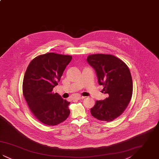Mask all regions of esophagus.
I'll use <instances>...</instances> for the list:
<instances>
[{"instance_id":"esophagus-1","label":"esophagus","mask_w":159,"mask_h":159,"mask_svg":"<svg viewBox=\"0 0 159 159\" xmlns=\"http://www.w3.org/2000/svg\"><path fill=\"white\" fill-rule=\"evenodd\" d=\"M85 97H82V96H77L76 97L75 99H77V100H80V99H83Z\"/></svg>"}]
</instances>
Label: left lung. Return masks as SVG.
I'll return each instance as SVG.
<instances>
[{
  "mask_svg": "<svg viewBox=\"0 0 159 159\" xmlns=\"http://www.w3.org/2000/svg\"><path fill=\"white\" fill-rule=\"evenodd\" d=\"M88 64L95 69L102 93L108 96L97 101L91 108L92 116L101 121H111L120 116L132 98L133 83L127 65L112 55L95 54L87 58Z\"/></svg>",
  "mask_w": 159,
  "mask_h": 159,
  "instance_id": "obj_1",
  "label": "left lung"
}]
</instances>
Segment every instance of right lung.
<instances>
[{
	"label": "right lung",
	"instance_id": "1",
	"mask_svg": "<svg viewBox=\"0 0 159 159\" xmlns=\"http://www.w3.org/2000/svg\"><path fill=\"white\" fill-rule=\"evenodd\" d=\"M71 59L70 55L53 52L41 55L31 61L25 73L23 95L32 113L47 125L60 124L70 113V102L52 92Z\"/></svg>",
	"mask_w": 159,
	"mask_h": 159
}]
</instances>
